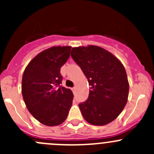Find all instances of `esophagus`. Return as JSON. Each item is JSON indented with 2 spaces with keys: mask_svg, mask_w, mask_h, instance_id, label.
<instances>
[{
  "mask_svg": "<svg viewBox=\"0 0 154 154\" xmlns=\"http://www.w3.org/2000/svg\"><path fill=\"white\" fill-rule=\"evenodd\" d=\"M75 88H76V87H73V88H71V89H72L73 91H75Z\"/></svg>",
  "mask_w": 154,
  "mask_h": 154,
  "instance_id": "obj_1",
  "label": "esophagus"
}]
</instances>
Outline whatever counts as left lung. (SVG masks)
Instances as JSON below:
<instances>
[{
	"label": "left lung",
	"instance_id": "obj_1",
	"mask_svg": "<svg viewBox=\"0 0 154 154\" xmlns=\"http://www.w3.org/2000/svg\"><path fill=\"white\" fill-rule=\"evenodd\" d=\"M71 56L91 86L88 99L79 103L85 120L97 126L114 121L128 98L129 83L122 63L98 46L73 48Z\"/></svg>",
	"mask_w": 154,
	"mask_h": 154
}]
</instances>
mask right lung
Wrapping results in <instances>:
<instances>
[{
	"label": "right lung",
	"mask_w": 154,
	"mask_h": 154,
	"mask_svg": "<svg viewBox=\"0 0 154 154\" xmlns=\"http://www.w3.org/2000/svg\"><path fill=\"white\" fill-rule=\"evenodd\" d=\"M71 47H52L35 56L22 77L21 91L27 109L36 120L57 126L67 118L74 95L62 86L60 68L70 57Z\"/></svg>",
	"instance_id": "obj_1"
}]
</instances>
